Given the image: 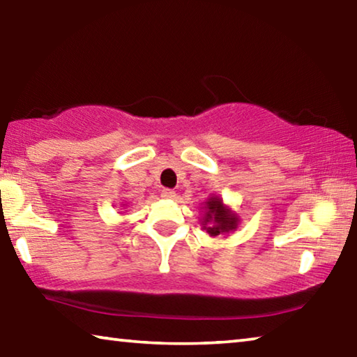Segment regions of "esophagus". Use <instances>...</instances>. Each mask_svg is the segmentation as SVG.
I'll return each mask as SVG.
<instances>
[{"label": "esophagus", "instance_id": "obj_1", "mask_svg": "<svg viewBox=\"0 0 357 357\" xmlns=\"http://www.w3.org/2000/svg\"><path fill=\"white\" fill-rule=\"evenodd\" d=\"M160 195H162V198H167V200H172V198L176 197V192L172 190V189H164V190H162Z\"/></svg>", "mask_w": 357, "mask_h": 357}]
</instances>
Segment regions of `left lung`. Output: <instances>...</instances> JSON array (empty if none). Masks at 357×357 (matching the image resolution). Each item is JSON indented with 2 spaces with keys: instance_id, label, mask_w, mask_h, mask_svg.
I'll use <instances>...</instances> for the list:
<instances>
[{
  "instance_id": "8db88e82",
  "label": "left lung",
  "mask_w": 357,
  "mask_h": 357,
  "mask_svg": "<svg viewBox=\"0 0 357 357\" xmlns=\"http://www.w3.org/2000/svg\"><path fill=\"white\" fill-rule=\"evenodd\" d=\"M203 217H202V229H204L211 238L219 236V234H228L236 231L239 225V215L223 203L219 195H211L204 202Z\"/></svg>"
}]
</instances>
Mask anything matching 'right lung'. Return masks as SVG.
Returning <instances> with one entry per match:
<instances>
[{"label":"right lung","mask_w":357,"mask_h":357,"mask_svg":"<svg viewBox=\"0 0 357 357\" xmlns=\"http://www.w3.org/2000/svg\"><path fill=\"white\" fill-rule=\"evenodd\" d=\"M124 206H126V204H124V203H123V206H121V208H124Z\"/></svg>","instance_id":"obj_1"}]
</instances>
